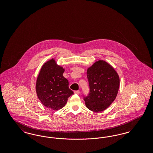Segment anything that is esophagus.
<instances>
[{
  "instance_id": "34e87169",
  "label": "esophagus",
  "mask_w": 153,
  "mask_h": 153,
  "mask_svg": "<svg viewBox=\"0 0 153 153\" xmlns=\"http://www.w3.org/2000/svg\"><path fill=\"white\" fill-rule=\"evenodd\" d=\"M74 93L75 94H80V91H74Z\"/></svg>"
}]
</instances>
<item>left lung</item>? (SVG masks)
I'll list each match as a JSON object with an SVG mask.
<instances>
[{
	"label": "left lung",
	"mask_w": 153,
	"mask_h": 153,
	"mask_svg": "<svg viewBox=\"0 0 153 153\" xmlns=\"http://www.w3.org/2000/svg\"><path fill=\"white\" fill-rule=\"evenodd\" d=\"M89 93L83 96L88 108L101 112L107 108L117 97L119 77L115 69L104 61L99 60L88 69Z\"/></svg>",
	"instance_id": "8db88e82"
}]
</instances>
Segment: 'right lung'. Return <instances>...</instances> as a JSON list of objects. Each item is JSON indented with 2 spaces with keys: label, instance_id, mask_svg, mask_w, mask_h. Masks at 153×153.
Returning a JSON list of instances; mask_svg holds the SVG:
<instances>
[{
  "label": "right lung",
  "instance_id": "add662e5",
  "mask_svg": "<svg viewBox=\"0 0 153 153\" xmlns=\"http://www.w3.org/2000/svg\"><path fill=\"white\" fill-rule=\"evenodd\" d=\"M64 69L52 59L41 68L36 83L38 99L45 107L53 110L65 106L73 92L69 88L68 80L63 76Z\"/></svg>",
  "mask_w": 153,
  "mask_h": 153
}]
</instances>
